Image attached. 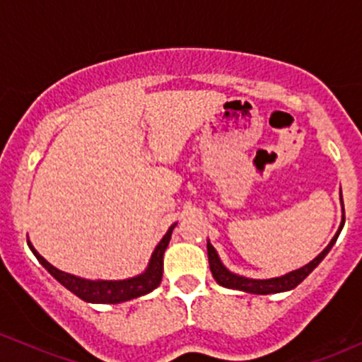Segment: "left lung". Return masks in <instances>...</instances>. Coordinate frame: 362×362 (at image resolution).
I'll return each mask as SVG.
<instances>
[{"mask_svg": "<svg viewBox=\"0 0 362 362\" xmlns=\"http://www.w3.org/2000/svg\"><path fill=\"white\" fill-rule=\"evenodd\" d=\"M340 201H341V210H344V199L340 197ZM344 223H345V211H344V215H341V222H340V227H338L337 234L333 235V239L329 241V245L326 246V248L322 250L321 253L314 258V260L309 262L307 265H303V267L296 269V271L283 274V276H279V277H271V279H251V277H245V276H239V274L230 272L229 269L222 264L218 253H216V250L213 248L210 239H208L206 248H208V260H210L211 274L220 286L230 288V290L253 293V295H272V293L290 291V290H293V288L298 286V284L302 283V281L305 279V277L309 276V274L314 271L319 264H321L322 258L329 253V250H332L334 243H337L341 229H344Z\"/></svg>", "mask_w": 362, "mask_h": 362, "instance_id": "obj_1", "label": "left lung"}]
</instances>
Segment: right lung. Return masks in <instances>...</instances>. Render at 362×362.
<instances>
[{
    "instance_id": "1",
    "label": "right lung",
    "mask_w": 362,
    "mask_h": 362,
    "mask_svg": "<svg viewBox=\"0 0 362 362\" xmlns=\"http://www.w3.org/2000/svg\"><path fill=\"white\" fill-rule=\"evenodd\" d=\"M175 226L170 227L168 232L163 235L161 241L158 243L154 251L151 255V260L147 264L146 271L139 276L128 277V279H117V281H107V279H85V277H78L74 274L64 272L60 269L53 267L50 262L45 260L36 248L30 245L28 239V245L30 251L34 253V257L40 260V264L47 269L48 272L62 284L64 288H67L71 293H74L76 296H79L81 300L90 303H121L128 302V300L139 298V296L147 295L152 290L159 286L163 277V255L165 250L168 248V243L171 239V232H173Z\"/></svg>"
}]
</instances>
